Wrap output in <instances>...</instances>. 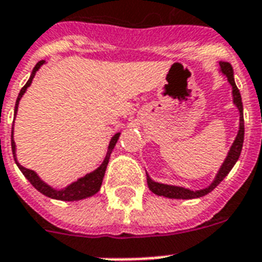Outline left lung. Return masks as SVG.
<instances>
[{"instance_id":"1","label":"left lung","mask_w":262,"mask_h":262,"mask_svg":"<svg viewBox=\"0 0 262 262\" xmlns=\"http://www.w3.org/2000/svg\"><path fill=\"white\" fill-rule=\"evenodd\" d=\"M220 73L227 77L228 83L232 88V102L235 104V107L239 111V130L236 133V137L234 140V143L230 147L226 159L220 166L219 171L215 175V178L211 182V185H208L204 189H199V190H190L187 187L183 186H175V185H167V183L156 182L147 174V183L149 190L152 193H155L158 195H163L166 199H177V200H191L199 199L203 195L211 193L222 181H223L227 174L231 171V168L235 166L236 160L239 159L241 151H242V145H244V137H245V123H244V106H242V98H241L239 90L236 88L235 80H234V69L228 62H220Z\"/></svg>"}]
</instances>
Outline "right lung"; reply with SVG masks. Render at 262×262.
<instances>
[{"mask_svg": "<svg viewBox=\"0 0 262 262\" xmlns=\"http://www.w3.org/2000/svg\"><path fill=\"white\" fill-rule=\"evenodd\" d=\"M45 61H39L35 68L32 69V73H31L30 79L26 83V85L20 90V94L17 96V100H16V106H14V117L17 114V108H18V102H20V99L23 98V95L26 94L27 88L30 87L31 83H32V80H34L35 75H36V72L40 69ZM119 136H121V132L118 133H115L110 140V144H108V148H107V154L104 160L102 162V164L99 166L96 170L94 171L88 172L84 177L79 178L75 182H72L71 185H68V186L62 187V189H55V187L50 186L49 183H46L45 181L40 179L36 172L34 170H30V168L23 167L21 164L17 162V158H16V144H14L13 140V130H12V136H10V141H12V154H13L14 162L17 164V167L20 168V171L23 172V175L26 177L28 181L31 182V185L39 190L42 194L47 195V197H50V199L54 200H61V201H79V200H84L88 199L91 195L96 194L99 190H100V186H102L103 182V177H104V172H106L107 164H108V160H110V155L113 149H114L115 144L118 141Z\"/></svg>", "mask_w": 262, "mask_h": 262, "instance_id": "right-lung-1", "label": "right lung"}]
</instances>
